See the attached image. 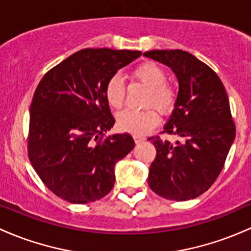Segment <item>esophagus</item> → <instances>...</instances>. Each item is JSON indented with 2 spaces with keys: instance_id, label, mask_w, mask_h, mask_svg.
<instances>
[{
  "instance_id": "34e87169",
  "label": "esophagus",
  "mask_w": 251,
  "mask_h": 251,
  "mask_svg": "<svg viewBox=\"0 0 251 251\" xmlns=\"http://www.w3.org/2000/svg\"><path fill=\"white\" fill-rule=\"evenodd\" d=\"M145 137H142V136H137V134H134L133 136V140H134V143H136V144H140V143H143V142H145Z\"/></svg>"
}]
</instances>
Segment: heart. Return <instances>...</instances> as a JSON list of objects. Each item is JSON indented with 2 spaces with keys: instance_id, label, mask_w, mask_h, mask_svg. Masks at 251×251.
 <instances>
[{
  "instance_id": "obj_1",
  "label": "heart",
  "mask_w": 251,
  "mask_h": 251,
  "mask_svg": "<svg viewBox=\"0 0 251 251\" xmlns=\"http://www.w3.org/2000/svg\"><path fill=\"white\" fill-rule=\"evenodd\" d=\"M132 77L136 81L149 88L145 99V106L151 108L137 111L126 109L117 117V125L121 131L134 134H144L158 125L162 114H170L175 109L177 101V92L175 87L167 82V73L155 62H143L132 71ZM126 89L119 76H113L107 81L104 87V96L107 102L113 108L119 109L125 102ZM157 106V109H153Z\"/></svg>"
}]
</instances>
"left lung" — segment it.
<instances>
[{
  "label": "left lung",
  "instance_id": "8db88e82",
  "mask_svg": "<svg viewBox=\"0 0 251 251\" xmlns=\"http://www.w3.org/2000/svg\"><path fill=\"white\" fill-rule=\"evenodd\" d=\"M144 56L172 68L178 81L175 109L162 133L180 140L148 139L156 148L149 187L168 200L195 199L217 180L235 139L226 90L218 75L188 52L153 50Z\"/></svg>",
  "mask_w": 251,
  "mask_h": 251
}]
</instances>
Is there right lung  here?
I'll use <instances>...</instances> for the list:
<instances>
[{
  "label": "right lung",
  "mask_w": 251,
  "mask_h": 251,
  "mask_svg": "<svg viewBox=\"0 0 251 251\" xmlns=\"http://www.w3.org/2000/svg\"><path fill=\"white\" fill-rule=\"evenodd\" d=\"M139 51L83 49L44 75L29 107L27 151L44 184L60 199L89 203L114 186V164L134 148L128 133L104 138L115 119L107 81Z\"/></svg>",
  "instance_id": "1"
}]
</instances>
